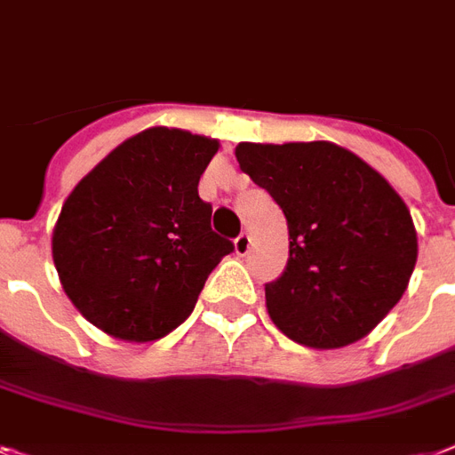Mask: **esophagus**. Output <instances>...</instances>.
Wrapping results in <instances>:
<instances>
[{"mask_svg":"<svg viewBox=\"0 0 455 455\" xmlns=\"http://www.w3.org/2000/svg\"><path fill=\"white\" fill-rule=\"evenodd\" d=\"M234 245H235V254H240V257H243V254L250 252L252 238H250V234H245V231H243V234L234 240Z\"/></svg>","mask_w":455,"mask_h":455,"instance_id":"esophagus-1","label":"esophagus"}]
</instances>
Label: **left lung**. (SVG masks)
Returning a JSON list of instances; mask_svg holds the SVG:
<instances>
[{"label":"left lung","instance_id":"obj_1","mask_svg":"<svg viewBox=\"0 0 455 455\" xmlns=\"http://www.w3.org/2000/svg\"><path fill=\"white\" fill-rule=\"evenodd\" d=\"M235 158L290 231L285 271L266 285L273 323L311 348L360 341L400 301L419 257L400 194L334 142H240Z\"/></svg>","mask_w":455,"mask_h":455}]
</instances>
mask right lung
Here are the masks:
<instances>
[{
  "instance_id": "right-lung-1",
  "label": "right lung",
  "mask_w": 455,
  "mask_h": 455,
  "mask_svg": "<svg viewBox=\"0 0 455 455\" xmlns=\"http://www.w3.org/2000/svg\"><path fill=\"white\" fill-rule=\"evenodd\" d=\"M220 142L147 128L109 151L68 196L53 264L79 313L109 336L154 341L194 311L234 243L210 227L198 180Z\"/></svg>"
}]
</instances>
